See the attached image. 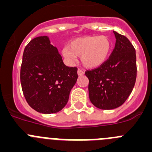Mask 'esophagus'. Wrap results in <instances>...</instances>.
I'll list each match as a JSON object with an SVG mask.
<instances>
[{"label": "esophagus", "mask_w": 152, "mask_h": 152, "mask_svg": "<svg viewBox=\"0 0 152 152\" xmlns=\"http://www.w3.org/2000/svg\"><path fill=\"white\" fill-rule=\"evenodd\" d=\"M77 73H78V75H79V76H83V75H84V71L83 70V69H78V71H77Z\"/></svg>", "instance_id": "1"}]
</instances>
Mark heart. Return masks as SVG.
Wrapping results in <instances>:
<instances>
[{"mask_svg": "<svg viewBox=\"0 0 152 152\" xmlns=\"http://www.w3.org/2000/svg\"><path fill=\"white\" fill-rule=\"evenodd\" d=\"M112 48V42L105 35H85L73 39L63 50V54L69 60L81 56L86 67L97 68L107 61Z\"/></svg>", "mask_w": 152, "mask_h": 152, "instance_id": "b5f03b06", "label": "heart"}]
</instances>
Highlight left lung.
Returning a JSON list of instances; mask_svg holds the SVG:
<instances>
[{
	"label": "left lung",
	"instance_id": "left-lung-1",
	"mask_svg": "<svg viewBox=\"0 0 152 152\" xmlns=\"http://www.w3.org/2000/svg\"><path fill=\"white\" fill-rule=\"evenodd\" d=\"M116 44L106 62L86 71L91 103L102 110L121 106L134 88L136 79V54L129 40L113 31Z\"/></svg>",
	"mask_w": 152,
	"mask_h": 152
}]
</instances>
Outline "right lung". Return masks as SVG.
<instances>
[{
    "mask_svg": "<svg viewBox=\"0 0 152 152\" xmlns=\"http://www.w3.org/2000/svg\"><path fill=\"white\" fill-rule=\"evenodd\" d=\"M77 78V67L64 64L48 36L35 38L26 46L20 81L27 103L35 110L54 113L62 110Z\"/></svg>",
    "mask_w": 152,
    "mask_h": 152,
    "instance_id": "add662e5",
    "label": "right lung"
}]
</instances>
